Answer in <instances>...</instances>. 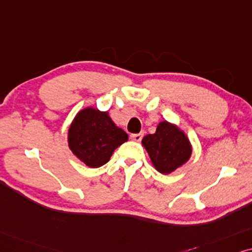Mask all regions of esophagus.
<instances>
[{
  "instance_id": "esophagus-1",
  "label": "esophagus",
  "mask_w": 252,
  "mask_h": 252,
  "mask_svg": "<svg viewBox=\"0 0 252 252\" xmlns=\"http://www.w3.org/2000/svg\"><path fill=\"white\" fill-rule=\"evenodd\" d=\"M130 138L132 140H135V142H140L143 138V133H133V135L130 136Z\"/></svg>"
}]
</instances>
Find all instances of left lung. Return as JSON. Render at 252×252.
<instances>
[{
	"mask_svg": "<svg viewBox=\"0 0 252 252\" xmlns=\"http://www.w3.org/2000/svg\"><path fill=\"white\" fill-rule=\"evenodd\" d=\"M153 166L162 174H169L183 165L191 156V145L187 136L168 122H161L156 133L142 140Z\"/></svg>",
	"mask_w": 252,
	"mask_h": 252,
	"instance_id": "left-lung-1",
	"label": "left lung"
}]
</instances>
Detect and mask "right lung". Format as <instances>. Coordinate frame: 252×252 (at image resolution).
I'll return each instance as SVG.
<instances>
[{
	"label": "right lung",
	"mask_w": 252,
	"mask_h": 252,
	"mask_svg": "<svg viewBox=\"0 0 252 252\" xmlns=\"http://www.w3.org/2000/svg\"><path fill=\"white\" fill-rule=\"evenodd\" d=\"M128 140V133L117 128L107 113L86 108L78 113L69 129V147L91 168L105 165L114 150Z\"/></svg>",
	"instance_id": "1"
}]
</instances>
